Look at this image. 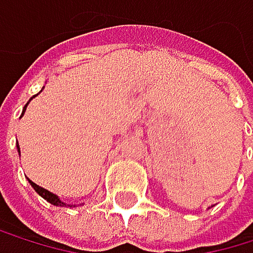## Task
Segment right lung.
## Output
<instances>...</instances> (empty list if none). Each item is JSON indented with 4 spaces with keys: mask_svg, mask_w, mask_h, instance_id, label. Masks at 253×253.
Returning a JSON list of instances; mask_svg holds the SVG:
<instances>
[{
    "mask_svg": "<svg viewBox=\"0 0 253 253\" xmlns=\"http://www.w3.org/2000/svg\"><path fill=\"white\" fill-rule=\"evenodd\" d=\"M35 96H36V95H35ZM35 96H33V98H35ZM33 98H31V99H33ZM31 99H30V101H31ZM30 101H28V103H30ZM28 103L25 104V109H27ZM25 109H23V112H25ZM23 112H22V116H23ZM17 149H18V152H20V147L17 146ZM28 180H30V179H28ZM30 184H31V187L35 188V190H36V192H38V193H39L41 196H42L44 200H47V201H49L50 204H53V206H66V203H63V201H61V200L58 198L57 195H53L52 192H49V190H45V188H42V187L36 185L35 182H31V180H30Z\"/></svg>",
    "mask_w": 253,
    "mask_h": 253,
    "instance_id": "add662e5",
    "label": "right lung"
}]
</instances>
